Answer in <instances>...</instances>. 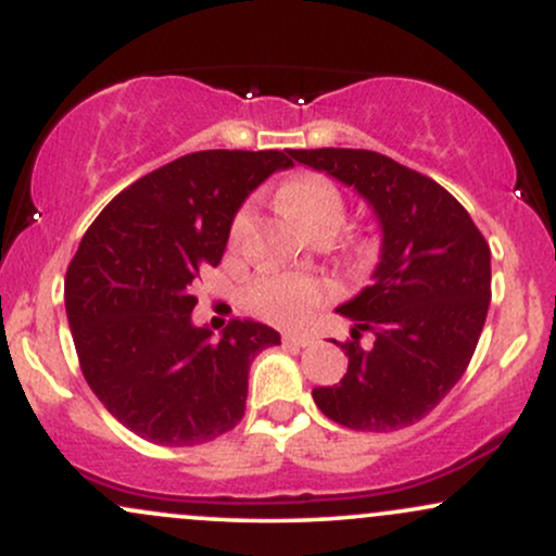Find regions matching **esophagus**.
Wrapping results in <instances>:
<instances>
[{
  "mask_svg": "<svg viewBox=\"0 0 556 556\" xmlns=\"http://www.w3.org/2000/svg\"><path fill=\"white\" fill-rule=\"evenodd\" d=\"M282 342L287 348H308L314 340L308 334H282Z\"/></svg>",
  "mask_w": 556,
  "mask_h": 556,
  "instance_id": "obj_1",
  "label": "esophagus"
}]
</instances>
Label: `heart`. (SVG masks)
<instances>
[{
  "label": "heart",
  "mask_w": 556,
  "mask_h": 556,
  "mask_svg": "<svg viewBox=\"0 0 556 556\" xmlns=\"http://www.w3.org/2000/svg\"><path fill=\"white\" fill-rule=\"evenodd\" d=\"M282 206L308 235L321 227H340L344 219V201L334 182L327 177H295L282 188ZM251 225V206H242L229 225V245H238ZM324 285L303 274H261L245 290L251 311L274 324H300L324 300Z\"/></svg>",
  "instance_id": "obj_1"
}]
</instances>
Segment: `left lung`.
<instances>
[{"label":"left lung","mask_w":556,"mask_h":556,"mask_svg":"<svg viewBox=\"0 0 556 556\" xmlns=\"http://www.w3.org/2000/svg\"><path fill=\"white\" fill-rule=\"evenodd\" d=\"M287 154L353 188L381 227L371 285L337 308L355 321L342 344L348 374L314 389L318 410L355 431L418 424L473 358L491 300L489 242L455 195L394 159L363 149ZM361 330L375 334L371 349L359 348Z\"/></svg>","instance_id":"8db88e82"}]
</instances>
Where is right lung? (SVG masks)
<instances>
[{
	"label": "right lung",
	"instance_id": "obj_1",
	"mask_svg": "<svg viewBox=\"0 0 556 556\" xmlns=\"http://www.w3.org/2000/svg\"><path fill=\"white\" fill-rule=\"evenodd\" d=\"M287 167V151H195L125 188L83 235L65 277L80 371L140 439L195 446L240 424L251 363L279 331L235 318L212 340L193 290L242 201Z\"/></svg>",
	"mask_w": 556,
	"mask_h": 556
}]
</instances>
